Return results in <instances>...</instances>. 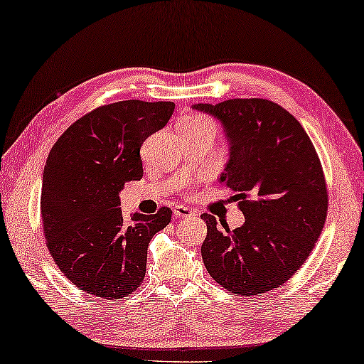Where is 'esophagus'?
Segmentation results:
<instances>
[{
  "mask_svg": "<svg viewBox=\"0 0 364 364\" xmlns=\"http://www.w3.org/2000/svg\"><path fill=\"white\" fill-rule=\"evenodd\" d=\"M193 214V211L190 210V208H187V206H176L174 208V216L176 218H188V216H192Z\"/></svg>",
  "mask_w": 364,
  "mask_h": 364,
  "instance_id": "1",
  "label": "esophagus"
}]
</instances>
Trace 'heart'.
I'll list each match as a JSON object with an SVG mask.
<instances>
[{
  "instance_id": "b5f03b06",
  "label": "heart",
  "mask_w": 364,
  "mask_h": 364,
  "mask_svg": "<svg viewBox=\"0 0 364 364\" xmlns=\"http://www.w3.org/2000/svg\"><path fill=\"white\" fill-rule=\"evenodd\" d=\"M210 121H206L205 117L196 116V114H188L186 117H182L178 121V130L181 129H195V127H203V126H210Z\"/></svg>"
}]
</instances>
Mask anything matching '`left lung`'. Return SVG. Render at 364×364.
Here are the masks:
<instances>
[{
	"instance_id": "8db88e82",
	"label": "left lung",
	"mask_w": 364,
	"mask_h": 364,
	"mask_svg": "<svg viewBox=\"0 0 364 364\" xmlns=\"http://www.w3.org/2000/svg\"><path fill=\"white\" fill-rule=\"evenodd\" d=\"M192 109L221 124L229 159L219 182L238 192L245 223L203 214L201 256L208 272L235 295H259L287 282L311 253L326 221L319 158L301 124L272 101L235 98Z\"/></svg>"
}]
</instances>
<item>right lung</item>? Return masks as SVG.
I'll return each instance as SVG.
<instances>
[{"label":"right lung","mask_w":364,"mask_h":364,"mask_svg":"<svg viewBox=\"0 0 364 364\" xmlns=\"http://www.w3.org/2000/svg\"><path fill=\"white\" fill-rule=\"evenodd\" d=\"M172 101L126 100L75 121L48 154L41 178V219L50 253L70 282L87 294L117 300L145 277L151 237L172 211L130 214L119 193L143 176L140 148L174 112Z\"/></svg>","instance_id":"right-lung-1"}]
</instances>
